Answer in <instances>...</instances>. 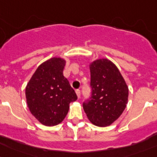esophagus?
Segmentation results:
<instances>
[{
	"instance_id": "esophagus-1",
	"label": "esophagus",
	"mask_w": 157,
	"mask_h": 157,
	"mask_svg": "<svg viewBox=\"0 0 157 157\" xmlns=\"http://www.w3.org/2000/svg\"><path fill=\"white\" fill-rule=\"evenodd\" d=\"M75 93H76V95H77V97H78V98H80V96H81L80 90H75Z\"/></svg>"
}]
</instances>
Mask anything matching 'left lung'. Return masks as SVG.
Returning <instances> with one entry per match:
<instances>
[{"label": "left lung", "instance_id": "1", "mask_svg": "<svg viewBox=\"0 0 157 157\" xmlns=\"http://www.w3.org/2000/svg\"><path fill=\"white\" fill-rule=\"evenodd\" d=\"M89 68L91 96L83 103V109L92 124L109 126L126 107L128 87L118 67L106 58L92 61Z\"/></svg>", "mask_w": 157, "mask_h": 157}]
</instances>
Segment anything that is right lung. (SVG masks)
I'll return each instance as SVG.
<instances>
[{"label":"right lung","mask_w":157,"mask_h":157,"mask_svg":"<svg viewBox=\"0 0 157 157\" xmlns=\"http://www.w3.org/2000/svg\"><path fill=\"white\" fill-rule=\"evenodd\" d=\"M66 60L52 57L38 66L25 87V98L31 113L44 125L54 126L63 121L69 103L77 95L63 76Z\"/></svg>","instance_id":"right-lung-1"}]
</instances>
